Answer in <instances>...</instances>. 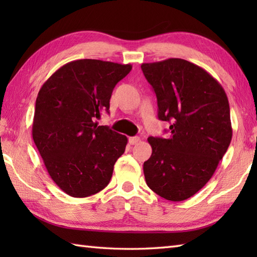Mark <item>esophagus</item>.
<instances>
[{
  "label": "esophagus",
  "instance_id": "34e87169",
  "mask_svg": "<svg viewBox=\"0 0 257 257\" xmlns=\"http://www.w3.org/2000/svg\"><path fill=\"white\" fill-rule=\"evenodd\" d=\"M140 141L139 137H130L129 138V144L130 145H137Z\"/></svg>",
  "mask_w": 257,
  "mask_h": 257
}]
</instances>
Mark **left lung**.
Here are the masks:
<instances>
[{
  "label": "left lung",
  "instance_id": "8db88e82",
  "mask_svg": "<svg viewBox=\"0 0 257 257\" xmlns=\"http://www.w3.org/2000/svg\"><path fill=\"white\" fill-rule=\"evenodd\" d=\"M156 92L158 118L171 124L169 138L149 137L146 182L169 201H183L215 172L232 140L230 105L219 81L181 58L141 65Z\"/></svg>",
  "mask_w": 257,
  "mask_h": 257
}]
</instances>
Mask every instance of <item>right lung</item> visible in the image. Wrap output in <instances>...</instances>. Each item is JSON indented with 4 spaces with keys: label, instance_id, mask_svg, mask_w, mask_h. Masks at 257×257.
I'll return each mask as SVG.
<instances>
[{
    "label": "right lung",
    "instance_id": "add662e5",
    "mask_svg": "<svg viewBox=\"0 0 257 257\" xmlns=\"http://www.w3.org/2000/svg\"><path fill=\"white\" fill-rule=\"evenodd\" d=\"M133 66L99 59L65 64L38 91L33 140L53 181L74 198L105 189L128 139L98 125L114 86Z\"/></svg>",
    "mask_w": 257,
    "mask_h": 257
}]
</instances>
